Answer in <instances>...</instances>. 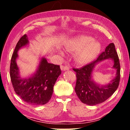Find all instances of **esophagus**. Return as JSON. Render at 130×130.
Returning a JSON list of instances; mask_svg holds the SVG:
<instances>
[{
    "label": "esophagus",
    "mask_w": 130,
    "mask_h": 130,
    "mask_svg": "<svg viewBox=\"0 0 130 130\" xmlns=\"http://www.w3.org/2000/svg\"><path fill=\"white\" fill-rule=\"evenodd\" d=\"M61 69L63 71H65V70H68L69 69V68L68 66H61Z\"/></svg>",
    "instance_id": "obj_1"
}]
</instances>
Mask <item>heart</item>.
I'll use <instances>...</instances> for the list:
<instances>
[{"label":"heart","mask_w":130,"mask_h":130,"mask_svg":"<svg viewBox=\"0 0 130 130\" xmlns=\"http://www.w3.org/2000/svg\"><path fill=\"white\" fill-rule=\"evenodd\" d=\"M92 37L88 36H79L74 38L71 42L65 46L66 51L77 53L74 60L78 64H85L91 61L99 53L101 48L100 43L93 41ZM61 56L64 53L59 51Z\"/></svg>","instance_id":"b5f03b06"}]
</instances>
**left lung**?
<instances>
[{
    "label": "left lung",
    "mask_w": 130,
    "mask_h": 130,
    "mask_svg": "<svg viewBox=\"0 0 130 130\" xmlns=\"http://www.w3.org/2000/svg\"><path fill=\"white\" fill-rule=\"evenodd\" d=\"M107 59L113 61V67L117 70L116 76L108 85H98L93 80L92 73L96 64ZM73 70L76 72L77 77L74 90L81 102L89 105H95L105 102L112 95L119 84L120 66L115 45L109 43L96 60L80 69L73 68Z\"/></svg>",
    "instance_id": "1"
}]
</instances>
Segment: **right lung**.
Masks as SVG:
<instances>
[{
	"mask_svg": "<svg viewBox=\"0 0 130 130\" xmlns=\"http://www.w3.org/2000/svg\"><path fill=\"white\" fill-rule=\"evenodd\" d=\"M28 43L26 34L18 42L11 60V81L15 93L24 102L34 105H43L51 99L53 87L61 70L60 66L48 63L46 58L42 57L34 74L28 77H21L16 62L18 57V52Z\"/></svg>",
	"mask_w": 130,
	"mask_h": 130,
	"instance_id": "1",
	"label": "right lung"
}]
</instances>
